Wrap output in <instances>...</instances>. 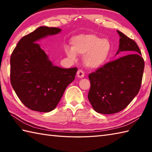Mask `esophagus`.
Listing matches in <instances>:
<instances>
[{"label": "esophagus", "instance_id": "1", "mask_svg": "<svg viewBox=\"0 0 152 152\" xmlns=\"http://www.w3.org/2000/svg\"><path fill=\"white\" fill-rule=\"evenodd\" d=\"M77 76H78V78H82L84 77L85 74L84 72H83V71L82 70H78V72H77Z\"/></svg>", "mask_w": 152, "mask_h": 152}]
</instances>
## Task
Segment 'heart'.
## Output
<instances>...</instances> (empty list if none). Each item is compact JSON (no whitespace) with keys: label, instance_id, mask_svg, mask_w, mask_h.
I'll use <instances>...</instances> for the list:
<instances>
[{"label":"heart","instance_id":"1","mask_svg":"<svg viewBox=\"0 0 152 152\" xmlns=\"http://www.w3.org/2000/svg\"><path fill=\"white\" fill-rule=\"evenodd\" d=\"M72 48H66V56L72 59H76V54L83 56L86 65L95 69L104 64L111 51V45L106 38H101L95 34H82L74 37Z\"/></svg>","mask_w":152,"mask_h":152}]
</instances>
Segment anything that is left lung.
<instances>
[{"label":"left lung","instance_id":"left-lung-1","mask_svg":"<svg viewBox=\"0 0 152 152\" xmlns=\"http://www.w3.org/2000/svg\"><path fill=\"white\" fill-rule=\"evenodd\" d=\"M119 51L127 56L107 63L89 74L88 99L93 109L103 114H115L125 108L140 89L144 61L137 44L121 32Z\"/></svg>","mask_w":152,"mask_h":152}]
</instances>
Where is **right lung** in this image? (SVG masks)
<instances>
[{
    "label": "right lung",
    "instance_id": "obj_1",
    "mask_svg": "<svg viewBox=\"0 0 152 152\" xmlns=\"http://www.w3.org/2000/svg\"><path fill=\"white\" fill-rule=\"evenodd\" d=\"M61 28L40 27L18 42L10 57V82L19 100L32 110L49 112L56 108L78 69L53 65L40 44L41 38Z\"/></svg>",
    "mask_w": 152,
    "mask_h": 152
}]
</instances>
